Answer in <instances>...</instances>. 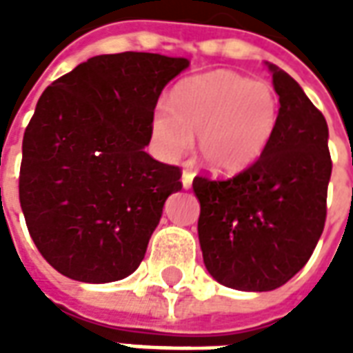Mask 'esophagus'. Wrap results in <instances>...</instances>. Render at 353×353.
<instances>
[{"instance_id": "1", "label": "esophagus", "mask_w": 353, "mask_h": 353, "mask_svg": "<svg viewBox=\"0 0 353 353\" xmlns=\"http://www.w3.org/2000/svg\"><path fill=\"white\" fill-rule=\"evenodd\" d=\"M192 179H194V174L189 172V170H185L183 174H181V185H183V189H191Z\"/></svg>"}]
</instances>
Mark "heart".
<instances>
[{
    "label": "heart",
    "instance_id": "heart-1",
    "mask_svg": "<svg viewBox=\"0 0 353 353\" xmlns=\"http://www.w3.org/2000/svg\"><path fill=\"white\" fill-rule=\"evenodd\" d=\"M280 123V98L266 81L229 72L181 81L170 105H157L151 134L166 159H179L196 136L199 161L215 176L244 172L272 143Z\"/></svg>",
    "mask_w": 353,
    "mask_h": 353
}]
</instances>
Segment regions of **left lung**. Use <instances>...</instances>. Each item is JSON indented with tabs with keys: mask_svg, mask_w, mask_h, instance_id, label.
<instances>
[{
	"mask_svg": "<svg viewBox=\"0 0 353 353\" xmlns=\"http://www.w3.org/2000/svg\"><path fill=\"white\" fill-rule=\"evenodd\" d=\"M266 68L280 96L270 147L227 181H192L206 270L238 291H272L308 263L325 225L333 168L325 117L293 77L270 62Z\"/></svg>",
	"mask_w": 353,
	"mask_h": 353,
	"instance_id": "1",
	"label": "left lung"
}]
</instances>
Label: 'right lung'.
<instances>
[{
	"label": "right lung",
	"mask_w": 353,
	"mask_h": 353,
	"mask_svg": "<svg viewBox=\"0 0 353 353\" xmlns=\"http://www.w3.org/2000/svg\"><path fill=\"white\" fill-rule=\"evenodd\" d=\"M187 58H88L50 85L22 139L19 194L30 236L52 268L85 283L130 276L181 172L145 153L162 88Z\"/></svg>",
	"instance_id": "obj_1"
}]
</instances>
